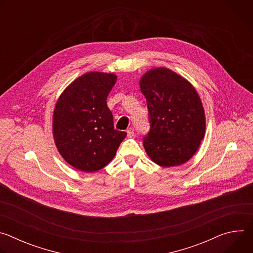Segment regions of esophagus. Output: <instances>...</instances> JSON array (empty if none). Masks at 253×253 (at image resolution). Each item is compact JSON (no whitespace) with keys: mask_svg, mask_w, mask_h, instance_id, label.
Segmentation results:
<instances>
[{"mask_svg":"<svg viewBox=\"0 0 253 253\" xmlns=\"http://www.w3.org/2000/svg\"><path fill=\"white\" fill-rule=\"evenodd\" d=\"M134 134H135L134 128H129V129L127 130V135H128V137H133Z\"/></svg>","mask_w":253,"mask_h":253,"instance_id":"1","label":"esophagus"}]
</instances>
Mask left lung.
<instances>
[{
  "label": "left lung",
  "instance_id": "8db88e82",
  "mask_svg": "<svg viewBox=\"0 0 253 253\" xmlns=\"http://www.w3.org/2000/svg\"><path fill=\"white\" fill-rule=\"evenodd\" d=\"M150 130L143 146L163 167L181 165L198 149L205 133L204 109L194 87L167 68L151 69L140 80Z\"/></svg>",
  "mask_w": 253,
  "mask_h": 253
}]
</instances>
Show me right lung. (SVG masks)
<instances>
[{"label":"right lung","mask_w":253,"mask_h":253,"mask_svg":"<svg viewBox=\"0 0 253 253\" xmlns=\"http://www.w3.org/2000/svg\"><path fill=\"white\" fill-rule=\"evenodd\" d=\"M116 75L89 72L61 94L53 115V135L61 156L74 168L95 172L109 163L127 133L114 128L107 97Z\"/></svg>","instance_id":"add662e5"}]
</instances>
